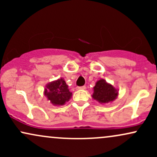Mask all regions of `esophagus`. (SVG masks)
<instances>
[{
	"label": "esophagus",
	"mask_w": 157,
	"mask_h": 157,
	"mask_svg": "<svg viewBox=\"0 0 157 157\" xmlns=\"http://www.w3.org/2000/svg\"><path fill=\"white\" fill-rule=\"evenodd\" d=\"M77 90H84L86 89V86H79V87L76 88Z\"/></svg>",
	"instance_id": "1"
}]
</instances>
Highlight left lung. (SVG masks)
<instances>
[{
  "instance_id": "left-lung-1",
  "label": "left lung",
  "mask_w": 157,
  "mask_h": 157,
  "mask_svg": "<svg viewBox=\"0 0 157 157\" xmlns=\"http://www.w3.org/2000/svg\"><path fill=\"white\" fill-rule=\"evenodd\" d=\"M119 90L104 79H100L95 83L94 93L91 95L94 100L99 103L105 104L113 102L117 98Z\"/></svg>"
}]
</instances>
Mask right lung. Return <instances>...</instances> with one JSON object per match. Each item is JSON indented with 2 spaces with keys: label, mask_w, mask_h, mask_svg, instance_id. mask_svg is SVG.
<instances>
[{
  "label": "right lung",
  "mask_w": 157,
  "mask_h": 157,
  "mask_svg": "<svg viewBox=\"0 0 157 157\" xmlns=\"http://www.w3.org/2000/svg\"><path fill=\"white\" fill-rule=\"evenodd\" d=\"M68 87L64 79L60 77L46 85L44 91V96L53 105H63L72 97V93Z\"/></svg>",
  "instance_id": "right-lung-1"
}]
</instances>
